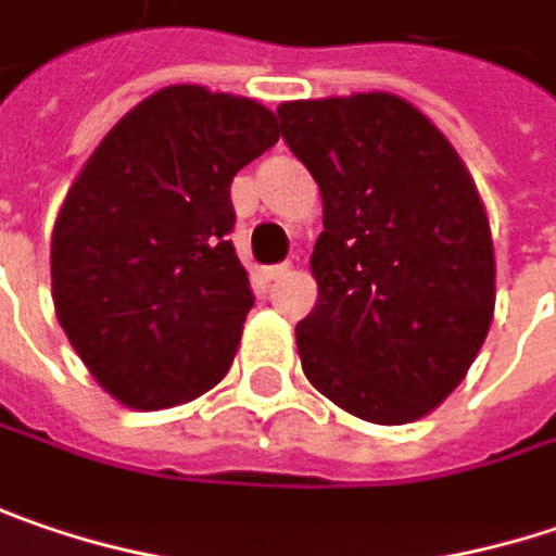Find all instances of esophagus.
Here are the masks:
<instances>
[{"instance_id": "34e87169", "label": "esophagus", "mask_w": 556, "mask_h": 556, "mask_svg": "<svg viewBox=\"0 0 556 556\" xmlns=\"http://www.w3.org/2000/svg\"><path fill=\"white\" fill-rule=\"evenodd\" d=\"M292 270V264H274V267H264V279L274 282V279H282Z\"/></svg>"}]
</instances>
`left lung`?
Wrapping results in <instances>:
<instances>
[{
    "instance_id": "8db88e82",
    "label": "left lung",
    "mask_w": 556,
    "mask_h": 556,
    "mask_svg": "<svg viewBox=\"0 0 556 556\" xmlns=\"http://www.w3.org/2000/svg\"><path fill=\"white\" fill-rule=\"evenodd\" d=\"M277 115L324 201L317 305L295 327L305 377L365 421H415L456 390L494 317L478 188L393 93L299 100Z\"/></svg>"
}]
</instances>
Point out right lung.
Segmentation results:
<instances>
[{
	"label": "right lung",
	"mask_w": 556,
	"mask_h": 556,
	"mask_svg": "<svg viewBox=\"0 0 556 556\" xmlns=\"http://www.w3.org/2000/svg\"><path fill=\"white\" fill-rule=\"evenodd\" d=\"M277 141L261 103L176 84L125 115L68 188L55 314L118 403L179 406L229 371L254 305L229 242V185Z\"/></svg>",
	"instance_id": "add662e5"
}]
</instances>
